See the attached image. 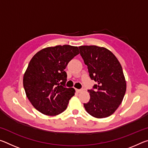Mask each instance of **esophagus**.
Returning a JSON list of instances; mask_svg holds the SVG:
<instances>
[{"instance_id":"34e87169","label":"esophagus","mask_w":148,"mask_h":148,"mask_svg":"<svg viewBox=\"0 0 148 148\" xmlns=\"http://www.w3.org/2000/svg\"><path fill=\"white\" fill-rule=\"evenodd\" d=\"M76 91L77 92H80L82 91V89H76Z\"/></svg>"}]
</instances>
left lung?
I'll return each mask as SVG.
<instances>
[{"instance_id":"obj_1","label":"left lung","mask_w":148,"mask_h":148,"mask_svg":"<svg viewBox=\"0 0 148 148\" xmlns=\"http://www.w3.org/2000/svg\"><path fill=\"white\" fill-rule=\"evenodd\" d=\"M79 53L87 66L89 76L97 82L89 89V101L84 106L87 113L97 118L111 116L117 109L126 91V81L121 64L105 47L82 46Z\"/></svg>"}]
</instances>
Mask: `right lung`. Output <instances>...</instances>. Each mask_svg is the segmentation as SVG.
Returning <instances> with one entry per match:
<instances>
[{
	"label": "right lung",
	"instance_id": "1",
	"mask_svg": "<svg viewBox=\"0 0 148 148\" xmlns=\"http://www.w3.org/2000/svg\"><path fill=\"white\" fill-rule=\"evenodd\" d=\"M78 54L76 46H56L40 50L29 62L23 76L24 89L32 106L42 114L53 116L66 110L75 90L65 86L64 69Z\"/></svg>",
	"mask_w": 148,
	"mask_h": 148
}]
</instances>
